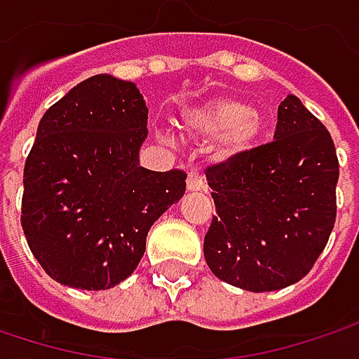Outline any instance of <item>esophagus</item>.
Instances as JSON below:
<instances>
[{
    "instance_id": "esophagus-1",
    "label": "esophagus",
    "mask_w": 359,
    "mask_h": 359,
    "mask_svg": "<svg viewBox=\"0 0 359 359\" xmlns=\"http://www.w3.org/2000/svg\"><path fill=\"white\" fill-rule=\"evenodd\" d=\"M187 189L189 191H205V179L199 170H191L187 177Z\"/></svg>"
}]
</instances>
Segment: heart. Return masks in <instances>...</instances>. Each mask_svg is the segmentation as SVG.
<instances>
[{
	"instance_id": "b5f03b06",
	"label": "heart",
	"mask_w": 359,
	"mask_h": 359,
	"mask_svg": "<svg viewBox=\"0 0 359 359\" xmlns=\"http://www.w3.org/2000/svg\"><path fill=\"white\" fill-rule=\"evenodd\" d=\"M182 130L197 140L219 137L217 158L236 160L248 154L262 136L264 119L248 103L238 99H213L182 117Z\"/></svg>"
}]
</instances>
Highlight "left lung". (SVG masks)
I'll list each match as a JSON object with an SVG mask.
<instances>
[{"label":"left lung","mask_w":359,"mask_h":359,"mask_svg":"<svg viewBox=\"0 0 359 359\" xmlns=\"http://www.w3.org/2000/svg\"><path fill=\"white\" fill-rule=\"evenodd\" d=\"M337 179L327 128L288 95L274 142L207 168L217 213L203 243L211 272L250 292L299 283L333 229Z\"/></svg>","instance_id":"left-lung-1"}]
</instances>
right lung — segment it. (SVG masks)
Here are the masks:
<instances>
[{"instance_id":"right-lung-1","label":"right lung","mask_w":359,"mask_h":359,"mask_svg":"<svg viewBox=\"0 0 359 359\" xmlns=\"http://www.w3.org/2000/svg\"><path fill=\"white\" fill-rule=\"evenodd\" d=\"M148 107L136 83L95 74L42 116L24 168L22 227L56 283L105 290L126 280L146 236L187 189L182 170L140 166Z\"/></svg>"}]
</instances>
